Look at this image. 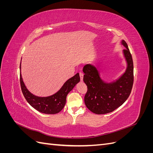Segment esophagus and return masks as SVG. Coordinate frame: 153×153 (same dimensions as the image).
Returning <instances> with one entry per match:
<instances>
[{
	"label": "esophagus",
	"mask_w": 153,
	"mask_h": 153,
	"mask_svg": "<svg viewBox=\"0 0 153 153\" xmlns=\"http://www.w3.org/2000/svg\"><path fill=\"white\" fill-rule=\"evenodd\" d=\"M79 75H80V80H81V81H82L83 80V77H84V73H83L82 72H80Z\"/></svg>",
	"instance_id": "obj_1"
}]
</instances>
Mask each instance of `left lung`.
<instances>
[{"instance_id": "8db88e82", "label": "left lung", "mask_w": 153, "mask_h": 153, "mask_svg": "<svg viewBox=\"0 0 153 153\" xmlns=\"http://www.w3.org/2000/svg\"><path fill=\"white\" fill-rule=\"evenodd\" d=\"M123 45L124 56L128 62L126 71L116 82L106 84L100 78L96 68L91 64L83 68L84 82L87 87L84 97L87 108L96 114H105L113 112L121 106L128 98L133 84V62L126 41Z\"/></svg>"}]
</instances>
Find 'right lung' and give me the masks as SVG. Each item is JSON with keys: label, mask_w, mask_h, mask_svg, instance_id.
Wrapping results in <instances>:
<instances>
[{"label": "right lung", "mask_w": 153, "mask_h": 153, "mask_svg": "<svg viewBox=\"0 0 153 153\" xmlns=\"http://www.w3.org/2000/svg\"><path fill=\"white\" fill-rule=\"evenodd\" d=\"M20 68L21 69V63ZM20 86L22 93L25 100L30 106L39 112L47 114H57L62 110L66 104V96L78 82L80 81L79 74L76 73L75 76L68 80L57 93L48 97H38L31 94L27 89L22 80L21 73L20 74Z\"/></svg>", "instance_id": "obj_1"}]
</instances>
